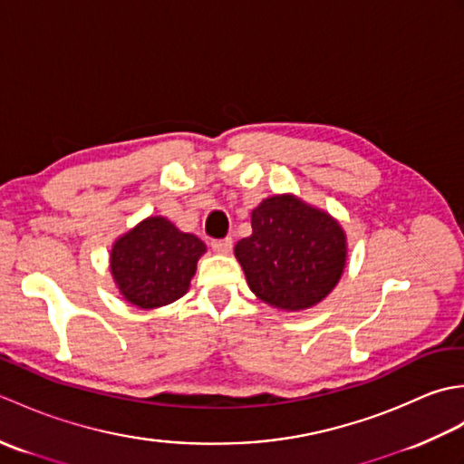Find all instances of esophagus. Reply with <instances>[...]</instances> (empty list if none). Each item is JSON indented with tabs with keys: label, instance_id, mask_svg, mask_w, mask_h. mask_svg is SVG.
Wrapping results in <instances>:
<instances>
[{
	"label": "esophagus",
	"instance_id": "1",
	"mask_svg": "<svg viewBox=\"0 0 464 464\" xmlns=\"http://www.w3.org/2000/svg\"><path fill=\"white\" fill-rule=\"evenodd\" d=\"M231 247H233V239H231V237L213 239V241H211V249H213L215 253H219V255H227V253L231 251Z\"/></svg>",
	"mask_w": 464,
	"mask_h": 464
}]
</instances>
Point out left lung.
<instances>
[{"instance_id": "obj_1", "label": "left lung", "mask_w": 464, "mask_h": 464, "mask_svg": "<svg viewBox=\"0 0 464 464\" xmlns=\"http://www.w3.org/2000/svg\"><path fill=\"white\" fill-rule=\"evenodd\" d=\"M251 229L235 245V257L265 304L297 313L337 287L347 265V235L333 215L283 193L255 207Z\"/></svg>"}]
</instances>
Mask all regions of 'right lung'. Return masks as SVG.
Listing matches in <instances>:
<instances>
[{"instance_id": "obj_1", "label": "right lung", "mask_w": 464, "mask_h": 464, "mask_svg": "<svg viewBox=\"0 0 464 464\" xmlns=\"http://www.w3.org/2000/svg\"><path fill=\"white\" fill-rule=\"evenodd\" d=\"M205 243L161 215L147 217L117 237L110 269L121 297L137 309L169 304L189 291Z\"/></svg>"}]
</instances>
